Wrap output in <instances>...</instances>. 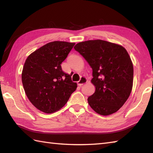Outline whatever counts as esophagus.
I'll use <instances>...</instances> for the list:
<instances>
[{"mask_svg":"<svg viewBox=\"0 0 153 153\" xmlns=\"http://www.w3.org/2000/svg\"><path fill=\"white\" fill-rule=\"evenodd\" d=\"M87 82V78L86 77H82L80 78V79H79V81L78 82H77V85H78L79 86H82L83 84H85V83H86Z\"/></svg>","mask_w":153,"mask_h":153,"instance_id":"34e87169","label":"esophagus"}]
</instances>
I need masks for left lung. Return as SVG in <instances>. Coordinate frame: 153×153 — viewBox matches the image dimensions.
I'll list each match as a JSON object with an SVG mask.
<instances>
[{
    "label": "left lung",
    "mask_w": 153,
    "mask_h": 153,
    "mask_svg": "<svg viewBox=\"0 0 153 153\" xmlns=\"http://www.w3.org/2000/svg\"><path fill=\"white\" fill-rule=\"evenodd\" d=\"M74 49L93 70L95 91L87 99L90 106L102 116L118 111L133 87L134 67L128 52L121 45L100 39L81 42Z\"/></svg>",
    "instance_id": "8db88e82"
}]
</instances>
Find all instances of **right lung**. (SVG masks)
<instances>
[{
  "instance_id": "right-lung-1",
  "label": "right lung",
  "mask_w": 153,
  "mask_h": 153,
  "mask_svg": "<svg viewBox=\"0 0 153 153\" xmlns=\"http://www.w3.org/2000/svg\"><path fill=\"white\" fill-rule=\"evenodd\" d=\"M75 43L54 41L34 51L25 62L22 81L25 94L37 109L51 114L60 110L77 88L62 70Z\"/></svg>"
}]
</instances>
